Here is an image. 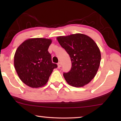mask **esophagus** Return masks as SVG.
Masks as SVG:
<instances>
[{"label":"esophagus","instance_id":"esophagus-1","mask_svg":"<svg viewBox=\"0 0 121 121\" xmlns=\"http://www.w3.org/2000/svg\"><path fill=\"white\" fill-rule=\"evenodd\" d=\"M61 65H62V64H61V63L60 62H59L58 63V68H60L61 67Z\"/></svg>","mask_w":121,"mask_h":121}]
</instances>
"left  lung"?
Segmentation results:
<instances>
[{
  "label": "left lung",
  "instance_id": "1",
  "mask_svg": "<svg viewBox=\"0 0 121 121\" xmlns=\"http://www.w3.org/2000/svg\"><path fill=\"white\" fill-rule=\"evenodd\" d=\"M56 39L71 59V70L63 73L67 83L76 87L87 84L99 68L101 53L99 47L91 37L82 34L59 36Z\"/></svg>",
  "mask_w": 121,
  "mask_h": 121
}]
</instances>
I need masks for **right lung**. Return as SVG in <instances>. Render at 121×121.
Instances as JSON below:
<instances>
[{
    "label": "right lung",
    "instance_id": "right-lung-1",
    "mask_svg": "<svg viewBox=\"0 0 121 121\" xmlns=\"http://www.w3.org/2000/svg\"><path fill=\"white\" fill-rule=\"evenodd\" d=\"M51 39L29 38L18 47L14 55V65L20 79L32 88L43 86L48 81L53 69L48 49Z\"/></svg>",
    "mask_w": 121,
    "mask_h": 121
}]
</instances>
